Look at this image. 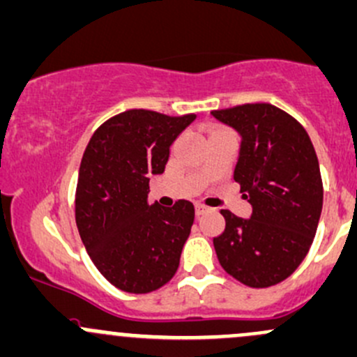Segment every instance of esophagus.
<instances>
[{"mask_svg": "<svg viewBox=\"0 0 357 357\" xmlns=\"http://www.w3.org/2000/svg\"><path fill=\"white\" fill-rule=\"evenodd\" d=\"M208 211H209L208 206H204V204H195V214H197V216H202V214L208 213Z\"/></svg>", "mask_w": 357, "mask_h": 357, "instance_id": "1", "label": "esophagus"}]
</instances>
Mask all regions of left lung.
<instances>
[{
	"label": "left lung",
	"mask_w": 357,
	"mask_h": 357,
	"mask_svg": "<svg viewBox=\"0 0 357 357\" xmlns=\"http://www.w3.org/2000/svg\"><path fill=\"white\" fill-rule=\"evenodd\" d=\"M211 116L240 134L233 178L252 204L248 220L221 211L225 231L213 238L218 260L245 286H274L298 269L317 233L324 185L315 148L300 122L271 103Z\"/></svg>",
	"instance_id": "left-lung-1"
}]
</instances>
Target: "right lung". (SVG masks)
I'll list each match as a JSON object with an SVG mask.
<instances>
[{
    "instance_id": "1",
    "label": "right lung",
    "mask_w": 357,
    "mask_h": 357,
    "mask_svg": "<svg viewBox=\"0 0 357 357\" xmlns=\"http://www.w3.org/2000/svg\"><path fill=\"white\" fill-rule=\"evenodd\" d=\"M194 119L126 110L103 122L83 153L76 226L95 267L126 293H151L178 269L194 206H149V177L163 174L170 146Z\"/></svg>"
}]
</instances>
